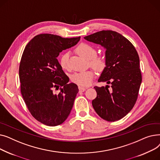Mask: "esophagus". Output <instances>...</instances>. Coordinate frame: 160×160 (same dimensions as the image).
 Wrapping results in <instances>:
<instances>
[{
    "mask_svg": "<svg viewBox=\"0 0 160 160\" xmlns=\"http://www.w3.org/2000/svg\"><path fill=\"white\" fill-rule=\"evenodd\" d=\"M78 89H79V91H80V92H83L84 91H86V88H83V87L79 86V87H78Z\"/></svg>",
    "mask_w": 160,
    "mask_h": 160,
    "instance_id": "obj_1",
    "label": "esophagus"
}]
</instances>
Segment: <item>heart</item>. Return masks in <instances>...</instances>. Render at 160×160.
I'll use <instances>...</instances> for the list:
<instances>
[{
    "instance_id": "obj_1",
    "label": "heart",
    "mask_w": 160,
    "mask_h": 160,
    "mask_svg": "<svg viewBox=\"0 0 160 160\" xmlns=\"http://www.w3.org/2000/svg\"><path fill=\"white\" fill-rule=\"evenodd\" d=\"M79 55L89 60L90 65L98 71H102L106 67V62L103 57L97 56L96 50L89 44L82 43L75 49ZM69 53H63L60 58V64L63 69H69ZM95 73L92 70L76 72L71 76V80L78 86L86 87L89 86L94 78Z\"/></svg>"
}]
</instances>
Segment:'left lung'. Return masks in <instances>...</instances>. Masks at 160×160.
<instances>
[{
	"label": "left lung",
	"instance_id": "obj_1",
	"mask_svg": "<svg viewBox=\"0 0 160 160\" xmlns=\"http://www.w3.org/2000/svg\"><path fill=\"white\" fill-rule=\"evenodd\" d=\"M106 49V67L98 82L110 87H97L92 105L102 119L113 122L127 115L135 105L142 81L139 58L131 42L119 33L102 30L84 37Z\"/></svg>",
	"mask_w": 160,
	"mask_h": 160
}]
</instances>
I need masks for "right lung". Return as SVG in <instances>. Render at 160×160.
Returning <instances> with one entry per match:
<instances>
[{
  "mask_svg": "<svg viewBox=\"0 0 160 160\" xmlns=\"http://www.w3.org/2000/svg\"><path fill=\"white\" fill-rule=\"evenodd\" d=\"M80 39L42 33L31 39L23 51L19 70L21 94L32 115L45 125L61 124L72 108L78 88L68 83L69 78L57 57ZM54 88H60V93L54 94Z\"/></svg>",
  "mask_w": 160,
  "mask_h": 160,
  "instance_id": "right-lung-1",
  "label": "right lung"
}]
</instances>
